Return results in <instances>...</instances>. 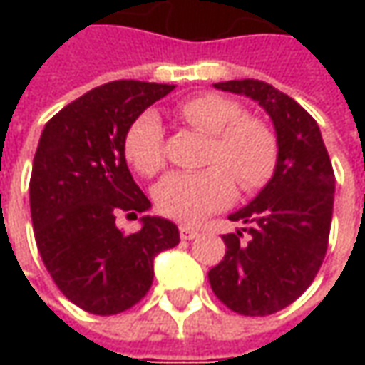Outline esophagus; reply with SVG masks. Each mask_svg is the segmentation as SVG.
<instances>
[{"label": "esophagus", "instance_id": "34e87169", "mask_svg": "<svg viewBox=\"0 0 365 365\" xmlns=\"http://www.w3.org/2000/svg\"><path fill=\"white\" fill-rule=\"evenodd\" d=\"M178 232H180V240H187V242H189V240H195V237L199 235V232H197L195 227H189V225H180Z\"/></svg>", "mask_w": 365, "mask_h": 365}]
</instances>
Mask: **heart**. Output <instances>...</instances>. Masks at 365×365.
Listing matches in <instances>:
<instances>
[{
  "instance_id": "1",
  "label": "heart",
  "mask_w": 365,
  "mask_h": 365,
  "mask_svg": "<svg viewBox=\"0 0 365 365\" xmlns=\"http://www.w3.org/2000/svg\"><path fill=\"white\" fill-rule=\"evenodd\" d=\"M178 115L201 132L213 135L207 164L201 173H173L154 189L156 209L166 217L195 223L232 203L235 180L244 190L264 187L276 170L278 144L272 130L254 118H244V107L223 95L207 93L187 99ZM123 154L144 176L164 166V133L160 118L142 113L130 125Z\"/></svg>"
}]
</instances>
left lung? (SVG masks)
I'll list each match as a JSON object with an SVG mask.
<instances>
[{"instance_id": "left-lung-1", "label": "left lung", "mask_w": 365, "mask_h": 365, "mask_svg": "<svg viewBox=\"0 0 365 365\" xmlns=\"http://www.w3.org/2000/svg\"><path fill=\"white\" fill-rule=\"evenodd\" d=\"M213 87L250 97L270 115L278 162L256 199L230 215L245 227L223 235L227 250L209 270V282L235 313L272 315L311 287L323 264L333 217V166L317 121L292 97L258 78Z\"/></svg>"}]
</instances>
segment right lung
<instances>
[{
	"label": "right lung",
	"mask_w": 365,
	"mask_h": 365,
	"mask_svg": "<svg viewBox=\"0 0 365 365\" xmlns=\"http://www.w3.org/2000/svg\"><path fill=\"white\" fill-rule=\"evenodd\" d=\"M175 85L111 81L81 95L44 125L30 178L38 252L71 302L93 315H118L152 287L154 258L180 242L173 221L140 219L125 233L115 215L152 207L128 168L123 140L146 107Z\"/></svg>",
	"instance_id": "1"
}]
</instances>
